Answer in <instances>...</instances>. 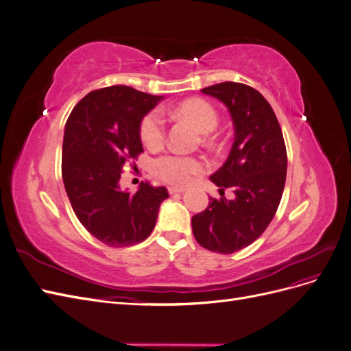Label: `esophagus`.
I'll return each instance as SVG.
<instances>
[{
	"mask_svg": "<svg viewBox=\"0 0 351 351\" xmlns=\"http://www.w3.org/2000/svg\"><path fill=\"white\" fill-rule=\"evenodd\" d=\"M168 192H169V195H176V193H184L186 192V189H183V187H168Z\"/></svg>",
	"mask_w": 351,
	"mask_h": 351,
	"instance_id": "1",
	"label": "esophagus"
}]
</instances>
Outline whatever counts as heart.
I'll list each match as a JSON object with an SVG mask.
<instances>
[{
    "label": "heart",
    "instance_id": "obj_1",
    "mask_svg": "<svg viewBox=\"0 0 351 351\" xmlns=\"http://www.w3.org/2000/svg\"><path fill=\"white\" fill-rule=\"evenodd\" d=\"M177 115L192 123L200 133H209L218 124V115L212 105L204 99H189L178 105ZM142 143L154 149L164 142L165 124L159 112H147L139 127ZM204 169V164L193 156L180 154H168L158 158L154 162V171L164 182L174 186H186L192 182L193 177Z\"/></svg>",
    "mask_w": 351,
    "mask_h": 351
}]
</instances>
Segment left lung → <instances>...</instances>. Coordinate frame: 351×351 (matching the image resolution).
<instances>
[{
    "mask_svg": "<svg viewBox=\"0 0 351 351\" xmlns=\"http://www.w3.org/2000/svg\"><path fill=\"white\" fill-rule=\"evenodd\" d=\"M226 105L234 143L210 182L219 199L192 218L196 241L210 252L230 254L244 249L267 230L278 209L287 176V151L280 123L269 102L247 84L224 82L202 89ZM231 186L235 197L227 199Z\"/></svg>",
    "mask_w": 351,
    "mask_h": 351,
    "instance_id": "obj_1",
    "label": "left lung"
}]
</instances>
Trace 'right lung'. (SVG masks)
Instances as JSON below:
<instances>
[{"label": "right lung", "instance_id": "1", "mask_svg": "<svg viewBox=\"0 0 351 351\" xmlns=\"http://www.w3.org/2000/svg\"><path fill=\"white\" fill-rule=\"evenodd\" d=\"M164 97L129 86L88 93L73 108L62 141V182L74 214L93 237L125 247L149 237L165 187L141 183L134 195L120 189L127 159L143 152L139 127Z\"/></svg>", "mask_w": 351, "mask_h": 351}]
</instances>
